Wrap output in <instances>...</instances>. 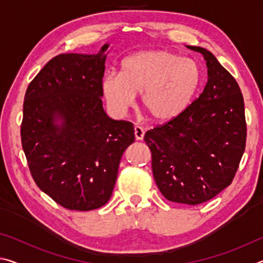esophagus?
Returning <instances> with one entry per match:
<instances>
[{"label": "esophagus", "mask_w": 263, "mask_h": 263, "mask_svg": "<svg viewBox=\"0 0 263 263\" xmlns=\"http://www.w3.org/2000/svg\"><path fill=\"white\" fill-rule=\"evenodd\" d=\"M144 136H145V131L144 128L140 127V126H135V137L137 140H142L144 139Z\"/></svg>", "instance_id": "1"}]
</instances>
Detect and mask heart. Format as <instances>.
Returning a JSON list of instances; mask_svg holds the SVG:
<instances>
[{"label": "heart", "mask_w": 263, "mask_h": 263, "mask_svg": "<svg viewBox=\"0 0 263 263\" xmlns=\"http://www.w3.org/2000/svg\"><path fill=\"white\" fill-rule=\"evenodd\" d=\"M202 82L198 62L166 50H145L122 61L121 73L110 72L101 89L109 109L124 116L141 103L154 121L171 122L189 108Z\"/></svg>", "instance_id": "b5f03b06"}]
</instances>
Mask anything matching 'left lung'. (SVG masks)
<instances>
[{
    "instance_id": "obj_1",
    "label": "left lung",
    "mask_w": 263,
    "mask_h": 263,
    "mask_svg": "<svg viewBox=\"0 0 263 263\" xmlns=\"http://www.w3.org/2000/svg\"><path fill=\"white\" fill-rule=\"evenodd\" d=\"M206 62L208 82L183 114L146 132L152 171L168 201L197 205L229 186L246 146V121L237 81L203 47L186 45Z\"/></svg>"
}]
</instances>
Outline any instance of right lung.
Masks as SVG:
<instances>
[{
	"label": "right lung",
	"instance_id": "right-lung-1",
	"mask_svg": "<svg viewBox=\"0 0 263 263\" xmlns=\"http://www.w3.org/2000/svg\"><path fill=\"white\" fill-rule=\"evenodd\" d=\"M108 48L53 58L25 92L21 137L31 175L69 210L109 201L122 155L135 141L133 124L111 119L102 104Z\"/></svg>",
	"mask_w": 263,
	"mask_h": 263
}]
</instances>
